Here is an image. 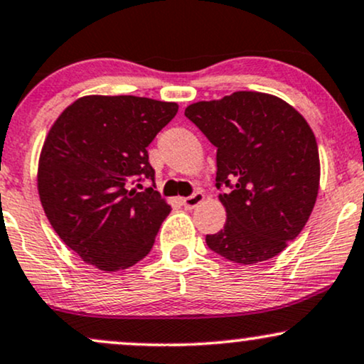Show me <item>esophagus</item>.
Wrapping results in <instances>:
<instances>
[{"mask_svg":"<svg viewBox=\"0 0 364 364\" xmlns=\"http://www.w3.org/2000/svg\"><path fill=\"white\" fill-rule=\"evenodd\" d=\"M203 200H205L203 191L196 190L193 195H190V196H186V198H183V205H185V208L191 210V208H196V207H198V205H200L201 201H203Z\"/></svg>","mask_w":364,"mask_h":364,"instance_id":"34e87169","label":"esophagus"}]
</instances>
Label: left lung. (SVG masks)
I'll return each mask as SVG.
<instances>
[{
    "label": "left lung",
    "mask_w": 364,
    "mask_h": 364,
    "mask_svg": "<svg viewBox=\"0 0 364 364\" xmlns=\"http://www.w3.org/2000/svg\"><path fill=\"white\" fill-rule=\"evenodd\" d=\"M217 147L224 229L207 246L239 264L278 256L307 224L321 181L317 140L304 117L273 95L237 91L185 110Z\"/></svg>",
    "instance_id": "left-lung-1"
}]
</instances>
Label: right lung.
<instances>
[{
  "label": "right lung",
  "instance_id": "obj_1",
  "mask_svg": "<svg viewBox=\"0 0 364 364\" xmlns=\"http://www.w3.org/2000/svg\"><path fill=\"white\" fill-rule=\"evenodd\" d=\"M176 113V103L93 95L52 125L38 161V195L57 235L87 264L120 271L151 252L171 207L154 190L147 147ZM144 178L153 181L146 191Z\"/></svg>",
  "mask_w": 364,
  "mask_h": 364
}]
</instances>
